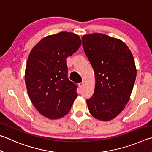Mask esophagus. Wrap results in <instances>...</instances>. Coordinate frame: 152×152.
<instances>
[{
	"instance_id": "esophagus-1",
	"label": "esophagus",
	"mask_w": 152,
	"mask_h": 152,
	"mask_svg": "<svg viewBox=\"0 0 152 152\" xmlns=\"http://www.w3.org/2000/svg\"><path fill=\"white\" fill-rule=\"evenodd\" d=\"M84 84H85L84 82H81V83H79V87H80V88H82V87L84 86Z\"/></svg>"
}]
</instances>
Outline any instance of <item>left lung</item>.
Segmentation results:
<instances>
[{
    "mask_svg": "<svg viewBox=\"0 0 152 152\" xmlns=\"http://www.w3.org/2000/svg\"><path fill=\"white\" fill-rule=\"evenodd\" d=\"M82 42L95 75L94 94L87 100L89 113L100 121H110L130 99L137 73L134 57L124 42L104 34H86Z\"/></svg>",
    "mask_w": 152,
    "mask_h": 152,
    "instance_id": "obj_1",
    "label": "left lung"
}]
</instances>
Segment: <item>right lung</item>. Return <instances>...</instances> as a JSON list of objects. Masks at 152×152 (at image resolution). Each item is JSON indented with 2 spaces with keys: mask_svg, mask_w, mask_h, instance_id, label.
Returning a JSON list of instances; mask_svg holds the SVG:
<instances>
[{
  "mask_svg": "<svg viewBox=\"0 0 152 152\" xmlns=\"http://www.w3.org/2000/svg\"><path fill=\"white\" fill-rule=\"evenodd\" d=\"M81 45L77 34L61 32L42 39L28 55L26 90L34 107L45 118L56 119L66 115L77 97L76 85L67 78L66 59Z\"/></svg>",
  "mask_w": 152,
  "mask_h": 152,
  "instance_id": "1",
  "label": "right lung"
}]
</instances>
